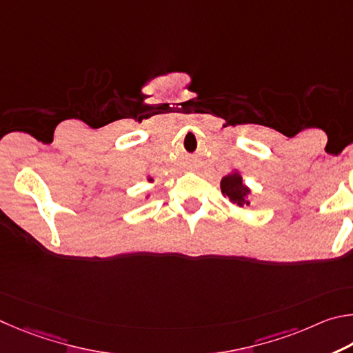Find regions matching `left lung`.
<instances>
[{"mask_svg":"<svg viewBox=\"0 0 353 353\" xmlns=\"http://www.w3.org/2000/svg\"><path fill=\"white\" fill-rule=\"evenodd\" d=\"M221 192L239 208L250 206V189L243 186L242 176L237 175V173H231V175H228L221 180Z\"/></svg>","mask_w":353,"mask_h":353,"instance_id":"obj_1","label":"left lung"}]
</instances>
